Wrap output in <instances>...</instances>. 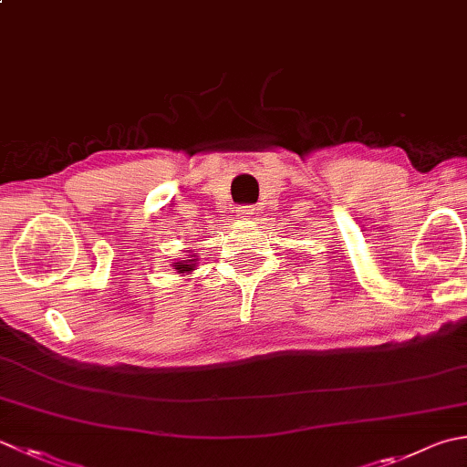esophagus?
Here are the masks:
<instances>
[{
  "label": "esophagus",
  "instance_id": "obj_1",
  "mask_svg": "<svg viewBox=\"0 0 467 467\" xmlns=\"http://www.w3.org/2000/svg\"><path fill=\"white\" fill-rule=\"evenodd\" d=\"M251 214H254V208L253 206H241L239 208V216L241 218H251Z\"/></svg>",
  "mask_w": 467,
  "mask_h": 467
}]
</instances>
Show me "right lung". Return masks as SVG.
Listing matches in <instances>:
<instances>
[{
  "instance_id": "add662e5",
  "label": "right lung",
  "mask_w": 467,
  "mask_h": 467,
  "mask_svg": "<svg viewBox=\"0 0 467 467\" xmlns=\"http://www.w3.org/2000/svg\"><path fill=\"white\" fill-rule=\"evenodd\" d=\"M198 254H194V253H190V254H186L184 259H178V261H173L171 263V267H173V271L178 273V275H192V271H196V259Z\"/></svg>"
}]
</instances>
